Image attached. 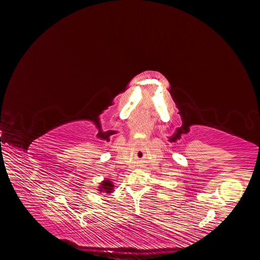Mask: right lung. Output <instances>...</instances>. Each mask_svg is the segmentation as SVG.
<instances>
[{
    "label": "right lung",
    "mask_w": 260,
    "mask_h": 260,
    "mask_svg": "<svg viewBox=\"0 0 260 260\" xmlns=\"http://www.w3.org/2000/svg\"><path fill=\"white\" fill-rule=\"evenodd\" d=\"M115 185H114V183H113V181H111L109 179H104L103 181H102V182L100 183V186L98 187V191H99V193L101 194V193H106V194H109V193H112L113 191H114V187Z\"/></svg>",
    "instance_id": "1"
}]
</instances>
